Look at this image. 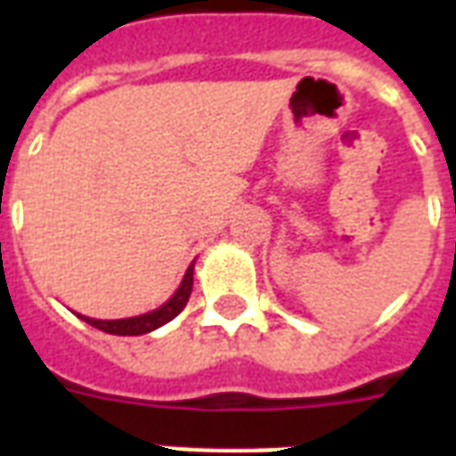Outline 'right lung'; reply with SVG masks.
<instances>
[{
	"mask_svg": "<svg viewBox=\"0 0 456 456\" xmlns=\"http://www.w3.org/2000/svg\"><path fill=\"white\" fill-rule=\"evenodd\" d=\"M192 293V264L185 271V276H183V283L180 288L173 293L168 303H163L159 310H153V313H146V315L139 317H126V320H93V317H83L87 325L97 327V330H102L107 335H119V337H136V335H146V332H153V330H159L166 322H170L173 317L180 315V310L188 305V297Z\"/></svg>",
	"mask_w": 456,
	"mask_h": 456,
	"instance_id": "obj_1",
	"label": "right lung"
}]
</instances>
